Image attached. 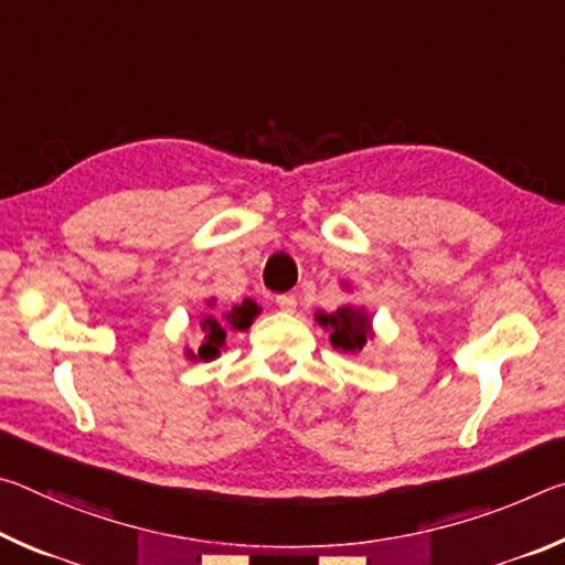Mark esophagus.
I'll return each instance as SVG.
<instances>
[{
	"label": "esophagus",
	"mask_w": 565,
	"mask_h": 565,
	"mask_svg": "<svg viewBox=\"0 0 565 565\" xmlns=\"http://www.w3.org/2000/svg\"><path fill=\"white\" fill-rule=\"evenodd\" d=\"M276 306H279V309L286 311V313H294L296 311V296H291V294L276 296Z\"/></svg>",
	"instance_id": "esophagus-1"
}]
</instances>
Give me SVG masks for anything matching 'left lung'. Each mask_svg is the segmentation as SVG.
I'll return each instance as SVG.
<instances>
[{
    "instance_id": "left-lung-1",
    "label": "left lung",
    "mask_w": 565,
    "mask_h": 565,
    "mask_svg": "<svg viewBox=\"0 0 565 565\" xmlns=\"http://www.w3.org/2000/svg\"><path fill=\"white\" fill-rule=\"evenodd\" d=\"M317 321L323 329L331 331V347L343 353H359L374 337L371 329V319L363 309H353V306H341L333 313H317Z\"/></svg>"
}]
</instances>
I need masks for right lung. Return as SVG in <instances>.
<instances>
[{
    "mask_svg": "<svg viewBox=\"0 0 565 565\" xmlns=\"http://www.w3.org/2000/svg\"><path fill=\"white\" fill-rule=\"evenodd\" d=\"M209 306H214V299L209 301ZM259 306L254 301H244L242 306H234L232 311H224L222 321L214 319V317H204L202 321V331H204V341L202 347L196 351H186L189 359H202V361H212L216 359L218 353L224 349V341H226V331L234 329V331H246L252 327V321L259 317Z\"/></svg>",
    "mask_w": 565,
    "mask_h": 565,
    "instance_id": "right-lung-1",
    "label": "right lung"
}]
</instances>
